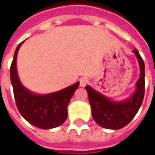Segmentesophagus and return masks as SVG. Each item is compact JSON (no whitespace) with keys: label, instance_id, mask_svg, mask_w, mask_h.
Returning a JSON list of instances; mask_svg holds the SVG:
<instances>
[{"label":"esophagus","instance_id":"1","mask_svg":"<svg viewBox=\"0 0 155 155\" xmlns=\"http://www.w3.org/2000/svg\"><path fill=\"white\" fill-rule=\"evenodd\" d=\"M88 84V80L86 78H81L80 79V86L81 87H85Z\"/></svg>","mask_w":155,"mask_h":155}]
</instances>
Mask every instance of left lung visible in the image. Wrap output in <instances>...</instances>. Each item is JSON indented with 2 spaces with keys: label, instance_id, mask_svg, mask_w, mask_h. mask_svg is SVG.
Returning a JSON list of instances; mask_svg holds the SVG:
<instances>
[{
  "label": "left lung",
  "instance_id": "1",
  "mask_svg": "<svg viewBox=\"0 0 155 155\" xmlns=\"http://www.w3.org/2000/svg\"><path fill=\"white\" fill-rule=\"evenodd\" d=\"M140 65V76L134 94L127 100L113 101L101 93L86 86L91 114L95 122L108 129H120L126 127L137 115L144 96V63L139 52L134 49Z\"/></svg>",
  "mask_w": 155,
  "mask_h": 155
}]
</instances>
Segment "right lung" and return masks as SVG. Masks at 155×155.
Returning a JSON list of instances; mask_svg holds the SVG:
<instances>
[{"mask_svg": "<svg viewBox=\"0 0 155 155\" xmlns=\"http://www.w3.org/2000/svg\"><path fill=\"white\" fill-rule=\"evenodd\" d=\"M22 43L16 48L10 70L17 108L28 123L37 127L42 129L57 127L67 118V106L79 87V81L59 91L45 95L29 91L21 84L17 74V54Z\"/></svg>", "mask_w": 155, "mask_h": 155, "instance_id": "right-lung-1", "label": "right lung"}]
</instances>
